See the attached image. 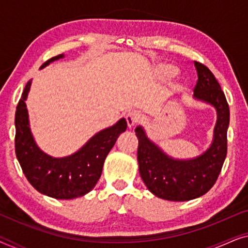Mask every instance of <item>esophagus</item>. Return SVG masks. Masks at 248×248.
Masks as SVG:
<instances>
[{"mask_svg":"<svg viewBox=\"0 0 248 248\" xmlns=\"http://www.w3.org/2000/svg\"><path fill=\"white\" fill-rule=\"evenodd\" d=\"M126 123H127V126L128 127H133L135 124L138 123L139 121H140V115H139V113H137V111H130L126 115Z\"/></svg>","mask_w":248,"mask_h":248,"instance_id":"esophagus-1","label":"esophagus"}]
</instances>
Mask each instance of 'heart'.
<instances>
[{
  "label": "heart",
  "instance_id": "b5f03b06",
  "mask_svg": "<svg viewBox=\"0 0 248 248\" xmlns=\"http://www.w3.org/2000/svg\"><path fill=\"white\" fill-rule=\"evenodd\" d=\"M158 72L159 76L161 78L167 79V78L174 76L176 73V67L174 65H171V64H161V65H159L158 67Z\"/></svg>",
  "mask_w": 248,
  "mask_h": 248
}]
</instances>
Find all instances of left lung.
<instances>
[{"instance_id": "8db88e82", "label": "left lung", "mask_w": 248, "mask_h": 248, "mask_svg": "<svg viewBox=\"0 0 248 248\" xmlns=\"http://www.w3.org/2000/svg\"><path fill=\"white\" fill-rule=\"evenodd\" d=\"M194 65L198 72L194 98L212 105L217 110L213 141L208 150L196 158L178 160L149 140L141 126L135 128L142 181L152 194L168 201H189L204 195L218 179L227 155L228 103L211 71L196 61Z\"/></svg>"}]
</instances>
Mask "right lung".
I'll return each instance as SVG.
<instances>
[{"instance_id":"add662e5","label":"right lung","mask_w":248,"mask_h":248,"mask_svg":"<svg viewBox=\"0 0 248 248\" xmlns=\"http://www.w3.org/2000/svg\"><path fill=\"white\" fill-rule=\"evenodd\" d=\"M63 54L52 57L40 66L62 59ZM31 80L28 81L16 111L15 147L18 161L28 182L37 191L60 200L80 198L96 186L103 171L104 161L121 133L126 130L125 118L113 126L94 134L79 151L64 158H54L37 147L29 127L26 99Z\"/></svg>"}]
</instances>
